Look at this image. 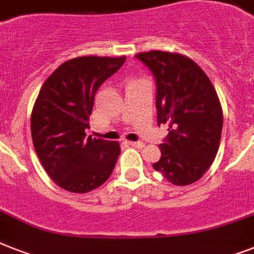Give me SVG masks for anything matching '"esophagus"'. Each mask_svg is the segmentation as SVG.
<instances>
[{
	"label": "esophagus",
	"instance_id": "1",
	"mask_svg": "<svg viewBox=\"0 0 254 254\" xmlns=\"http://www.w3.org/2000/svg\"><path fill=\"white\" fill-rule=\"evenodd\" d=\"M129 145H130V146H133V147H138V149H142L143 146H145V143L143 142H141V141H129Z\"/></svg>",
	"mask_w": 254,
	"mask_h": 254
}]
</instances>
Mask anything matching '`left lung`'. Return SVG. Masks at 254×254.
Listing matches in <instances>:
<instances>
[{
	"label": "left lung",
	"instance_id": "left-lung-1",
	"mask_svg": "<svg viewBox=\"0 0 254 254\" xmlns=\"http://www.w3.org/2000/svg\"><path fill=\"white\" fill-rule=\"evenodd\" d=\"M135 57L155 76L158 125L169 127L153 167L173 185H192L208 171L220 145L223 109L216 89L182 54L147 51Z\"/></svg>",
	"mask_w": 254,
	"mask_h": 254
}]
</instances>
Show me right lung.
Segmentation results:
<instances>
[{"mask_svg": "<svg viewBox=\"0 0 254 254\" xmlns=\"http://www.w3.org/2000/svg\"><path fill=\"white\" fill-rule=\"evenodd\" d=\"M127 57H79L54 71L31 112V138L42 166L65 191L85 193L111 177L121 149L87 137L96 91Z\"/></svg>", "mask_w": 254, "mask_h": 254, "instance_id": "add662e5", "label": "right lung"}]
</instances>
